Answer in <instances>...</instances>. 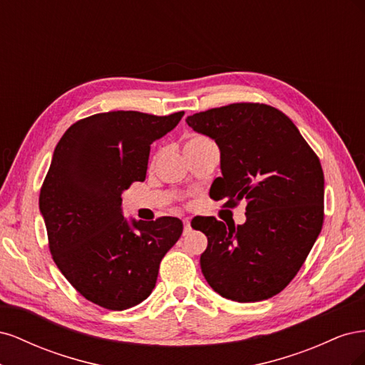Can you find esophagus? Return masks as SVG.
Returning <instances> with one entry per match:
<instances>
[{
    "instance_id": "esophagus-1",
    "label": "esophagus",
    "mask_w": 365,
    "mask_h": 365,
    "mask_svg": "<svg viewBox=\"0 0 365 365\" xmlns=\"http://www.w3.org/2000/svg\"><path fill=\"white\" fill-rule=\"evenodd\" d=\"M190 230H192V227H190V220H184V236H187L190 233Z\"/></svg>"
}]
</instances>
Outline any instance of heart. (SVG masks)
Returning a JSON list of instances; mask_svg holds the SVG:
<instances>
[{
    "label": "heart",
    "mask_w": 365,
    "mask_h": 365,
    "mask_svg": "<svg viewBox=\"0 0 365 365\" xmlns=\"http://www.w3.org/2000/svg\"><path fill=\"white\" fill-rule=\"evenodd\" d=\"M208 143H212V141H210V140H208L207 137H204V135H192V137H189V140L185 141L184 149H185V148H196V146L208 145Z\"/></svg>",
    "instance_id": "1"
}]
</instances>
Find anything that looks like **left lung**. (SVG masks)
Instances as JSON below:
<instances>
[{
    "mask_svg": "<svg viewBox=\"0 0 365 365\" xmlns=\"http://www.w3.org/2000/svg\"><path fill=\"white\" fill-rule=\"evenodd\" d=\"M185 121L220 150L222 176L210 197L230 208L247 202V220L237 227L212 216L192 220L208 240L204 277L228 300H268L300 271L322 231V164L291 118L269 105L233 103Z\"/></svg>",
    "mask_w": 365,
    "mask_h": 365,
    "instance_id": "obj_1",
    "label": "left lung"
}]
</instances>
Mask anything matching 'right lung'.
Segmentation results:
<instances>
[{"instance_id":"add662e5","label":"right lung","mask_w":365,"mask_h":365,"mask_svg":"<svg viewBox=\"0 0 365 365\" xmlns=\"http://www.w3.org/2000/svg\"><path fill=\"white\" fill-rule=\"evenodd\" d=\"M182 115L96 114L71 125L54 149L39 195L50 252L76 291L105 309L146 300L182 235L178 217L128 220L121 208V193L146 178L150 145Z\"/></svg>"}]
</instances>
